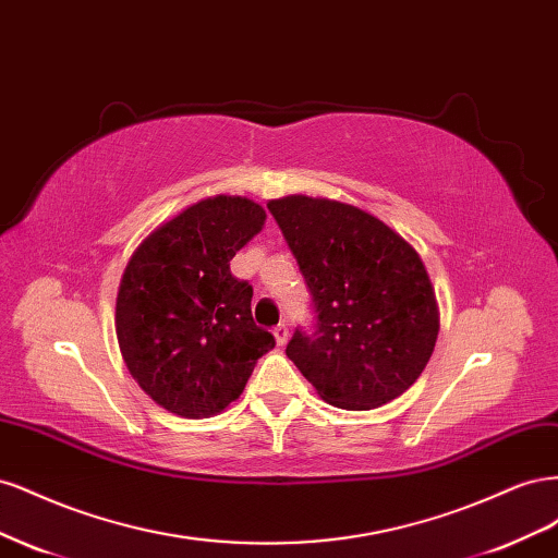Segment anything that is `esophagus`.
<instances>
[{"label":"esophagus","instance_id":"1","mask_svg":"<svg viewBox=\"0 0 558 558\" xmlns=\"http://www.w3.org/2000/svg\"><path fill=\"white\" fill-rule=\"evenodd\" d=\"M272 332H275V340H277L279 347H283L286 342H289V326H286V324H279Z\"/></svg>","mask_w":558,"mask_h":558}]
</instances>
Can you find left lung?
I'll use <instances>...</instances> for the list:
<instances>
[{
	"instance_id": "1",
	"label": "left lung",
	"mask_w": 558,
	"mask_h": 558,
	"mask_svg": "<svg viewBox=\"0 0 558 558\" xmlns=\"http://www.w3.org/2000/svg\"><path fill=\"white\" fill-rule=\"evenodd\" d=\"M305 277L316 332L286 347L316 393L342 410H375L421 377L440 332L424 260L377 216L328 197L269 199Z\"/></svg>"
}]
</instances>
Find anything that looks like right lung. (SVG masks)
Wrapping results in <instances>:
<instances>
[{
    "label": "right lung",
    "instance_id": "add662e5",
    "mask_svg": "<svg viewBox=\"0 0 558 558\" xmlns=\"http://www.w3.org/2000/svg\"><path fill=\"white\" fill-rule=\"evenodd\" d=\"M248 197L216 195L160 223L134 248L116 298V337L144 393L183 418L238 400L275 337L253 324V289L230 260L265 226Z\"/></svg>",
    "mask_w": 558,
    "mask_h": 558
}]
</instances>
